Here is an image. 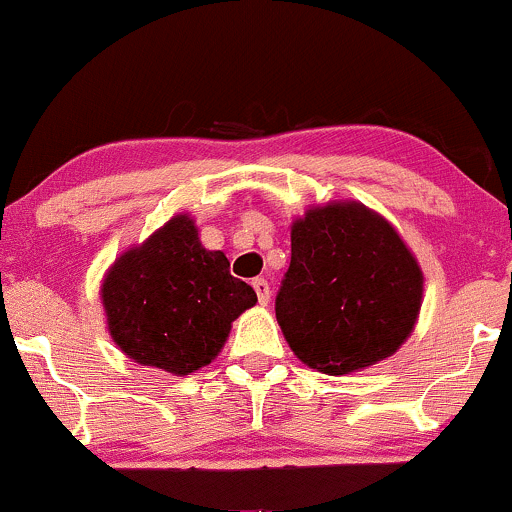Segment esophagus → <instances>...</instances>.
Here are the masks:
<instances>
[{
    "instance_id": "obj_1",
    "label": "esophagus",
    "mask_w": 512,
    "mask_h": 512,
    "mask_svg": "<svg viewBox=\"0 0 512 512\" xmlns=\"http://www.w3.org/2000/svg\"><path fill=\"white\" fill-rule=\"evenodd\" d=\"M252 289H255V293H257V301H260L262 305H267L269 303V284L264 279H252Z\"/></svg>"
}]
</instances>
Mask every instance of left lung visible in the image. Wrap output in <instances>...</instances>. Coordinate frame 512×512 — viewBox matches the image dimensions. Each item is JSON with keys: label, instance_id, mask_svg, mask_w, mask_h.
I'll list each match as a JSON object with an SVG mask.
<instances>
[{"label": "left lung", "instance_id": "obj_1", "mask_svg": "<svg viewBox=\"0 0 512 512\" xmlns=\"http://www.w3.org/2000/svg\"><path fill=\"white\" fill-rule=\"evenodd\" d=\"M421 293L424 276L395 228L342 202L293 223L274 310L293 354L344 375L395 354L414 330Z\"/></svg>", "mask_w": 512, "mask_h": 512}]
</instances>
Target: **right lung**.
I'll list each match as a JSON object with an SVG mask.
<instances>
[{
    "label": "right lung",
    "instance_id": "obj_1",
    "mask_svg": "<svg viewBox=\"0 0 512 512\" xmlns=\"http://www.w3.org/2000/svg\"><path fill=\"white\" fill-rule=\"evenodd\" d=\"M228 267L221 250L202 248L190 216L170 219L105 276L101 296L115 344L173 375L207 366L231 322L257 303L252 286Z\"/></svg>",
    "mask_w": 512,
    "mask_h": 512
}]
</instances>
